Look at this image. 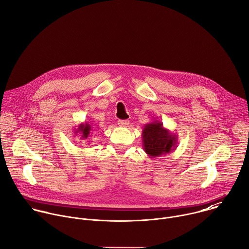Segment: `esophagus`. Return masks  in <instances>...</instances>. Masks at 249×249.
<instances>
[{
	"label": "esophagus",
	"instance_id": "obj_1",
	"mask_svg": "<svg viewBox=\"0 0 249 249\" xmlns=\"http://www.w3.org/2000/svg\"><path fill=\"white\" fill-rule=\"evenodd\" d=\"M118 125L122 126V127L127 126V125H129V120H118Z\"/></svg>",
	"mask_w": 249,
	"mask_h": 249
}]
</instances>
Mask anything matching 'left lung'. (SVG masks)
Here are the masks:
<instances>
[{"label": "left lung", "mask_w": 249, "mask_h": 249, "mask_svg": "<svg viewBox=\"0 0 249 249\" xmlns=\"http://www.w3.org/2000/svg\"><path fill=\"white\" fill-rule=\"evenodd\" d=\"M142 142L146 154L150 158H158L168 155L177 148V135L156 120L145 125L142 132Z\"/></svg>", "instance_id": "obj_1"}]
</instances>
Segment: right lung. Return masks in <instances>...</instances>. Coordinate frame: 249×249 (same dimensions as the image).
<instances>
[{
	"mask_svg": "<svg viewBox=\"0 0 249 249\" xmlns=\"http://www.w3.org/2000/svg\"><path fill=\"white\" fill-rule=\"evenodd\" d=\"M90 131H92L91 126L87 122V123H81V124L78 126V128L75 129L74 133H75L76 135L80 134L81 139L83 140V139H87V138L89 136Z\"/></svg>",
	"mask_w": 249,
	"mask_h": 249,
	"instance_id": "right-lung-1",
	"label": "right lung"
}]
</instances>
